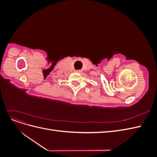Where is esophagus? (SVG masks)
<instances>
[{"mask_svg":"<svg viewBox=\"0 0 157 157\" xmlns=\"http://www.w3.org/2000/svg\"><path fill=\"white\" fill-rule=\"evenodd\" d=\"M76 72H77V73H80V72H81V71H80V70H77V71H76Z\"/></svg>","mask_w":157,"mask_h":157,"instance_id":"obj_1","label":"esophagus"}]
</instances>
